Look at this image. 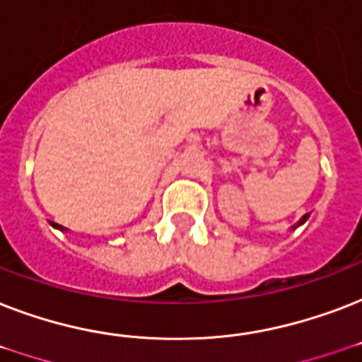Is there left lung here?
Segmentation results:
<instances>
[{"instance_id": "1", "label": "left lung", "mask_w": 362, "mask_h": 362, "mask_svg": "<svg viewBox=\"0 0 362 362\" xmlns=\"http://www.w3.org/2000/svg\"><path fill=\"white\" fill-rule=\"evenodd\" d=\"M308 216H310V214H304V216H303V220L298 221V223H297V226H295V227H298V226H300V223H304V221L308 220Z\"/></svg>"}]
</instances>
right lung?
Here are the masks:
<instances>
[{
  "label": "right lung",
  "instance_id": "1",
  "mask_svg": "<svg viewBox=\"0 0 362 362\" xmlns=\"http://www.w3.org/2000/svg\"><path fill=\"white\" fill-rule=\"evenodd\" d=\"M52 226H54V227H58V229H62V231H64V227L58 226V223H52Z\"/></svg>",
  "mask_w": 362,
  "mask_h": 362
}]
</instances>
